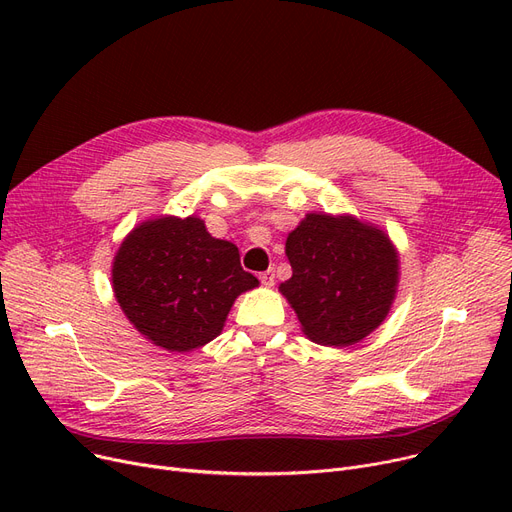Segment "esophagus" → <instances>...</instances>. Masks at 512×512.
I'll return each mask as SVG.
<instances>
[{
	"mask_svg": "<svg viewBox=\"0 0 512 512\" xmlns=\"http://www.w3.org/2000/svg\"><path fill=\"white\" fill-rule=\"evenodd\" d=\"M259 280H261V284H263L265 288H270V286H274L276 274H274V270H267V272H261V274H259Z\"/></svg>",
	"mask_w": 512,
	"mask_h": 512,
	"instance_id": "1",
	"label": "esophagus"
}]
</instances>
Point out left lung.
<instances>
[{"label":"left lung","mask_w":512,"mask_h":512,"mask_svg":"<svg viewBox=\"0 0 512 512\" xmlns=\"http://www.w3.org/2000/svg\"><path fill=\"white\" fill-rule=\"evenodd\" d=\"M286 257L292 278L280 292L311 342L353 346L390 313L400 259L375 224L351 213H307L286 238Z\"/></svg>","instance_id":"left-lung-1"}]
</instances>
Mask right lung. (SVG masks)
<instances>
[{"instance_id":"obj_1","label":"right lung","mask_w":512,"mask_h":512,"mask_svg":"<svg viewBox=\"0 0 512 512\" xmlns=\"http://www.w3.org/2000/svg\"><path fill=\"white\" fill-rule=\"evenodd\" d=\"M112 286L147 340L170 353H191L222 334L234 301L259 280L242 270L238 247L213 238L197 215H159L122 240Z\"/></svg>"}]
</instances>
